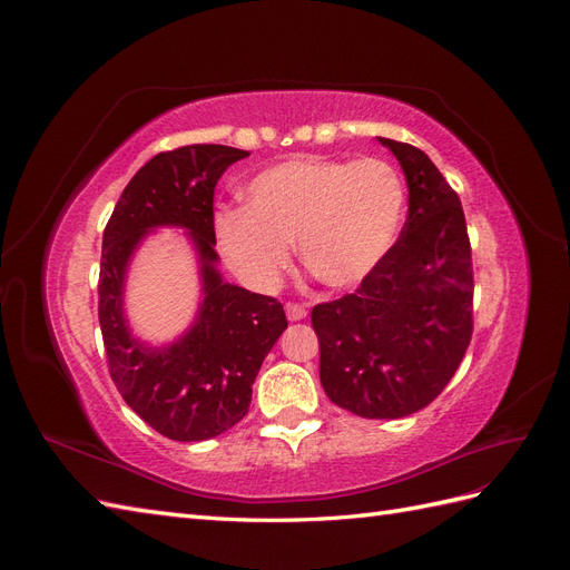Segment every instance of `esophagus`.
<instances>
[{
  "instance_id": "esophagus-1",
  "label": "esophagus",
  "mask_w": 570,
  "mask_h": 570,
  "mask_svg": "<svg viewBox=\"0 0 570 570\" xmlns=\"http://www.w3.org/2000/svg\"><path fill=\"white\" fill-rule=\"evenodd\" d=\"M285 312H287V318H289V321H302V318H306V306L299 304V302H287V304H285Z\"/></svg>"
}]
</instances>
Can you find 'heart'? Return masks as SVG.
I'll return each mask as SVG.
<instances>
[{
    "label": "heart",
    "instance_id": "b5f03b06",
    "mask_svg": "<svg viewBox=\"0 0 570 570\" xmlns=\"http://www.w3.org/2000/svg\"><path fill=\"white\" fill-rule=\"evenodd\" d=\"M406 209V189L383 159L302 157L247 185V206L216 216L233 273L256 292L281 285L297 243L302 264L327 287H354L383 262Z\"/></svg>",
    "mask_w": 570,
    "mask_h": 570
}]
</instances>
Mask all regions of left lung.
Listing matches in <instances>:
<instances>
[{"instance_id": "1", "label": "left lung", "mask_w": 570, "mask_h": 570, "mask_svg": "<svg viewBox=\"0 0 570 570\" xmlns=\"http://www.w3.org/2000/svg\"><path fill=\"white\" fill-rule=\"evenodd\" d=\"M400 159L409 214L361 285L316 304L321 385L361 419H402L452 381L473 335V262L461 199L425 154L377 137Z\"/></svg>"}]
</instances>
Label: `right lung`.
I'll return each mask as SVG.
<instances>
[{"mask_svg": "<svg viewBox=\"0 0 570 570\" xmlns=\"http://www.w3.org/2000/svg\"><path fill=\"white\" fill-rule=\"evenodd\" d=\"M245 157L249 151L226 145H185L157 154L126 185L101 237L97 312L111 381L137 416L168 440H209L243 421L254 377L287 327L278 299L223 283L214 268L216 183ZM154 225L190 230L205 278L198 325L159 353L129 337L119 308L127 258Z\"/></svg>", "mask_w": 570, "mask_h": 570, "instance_id": "1", "label": "right lung"}]
</instances>
